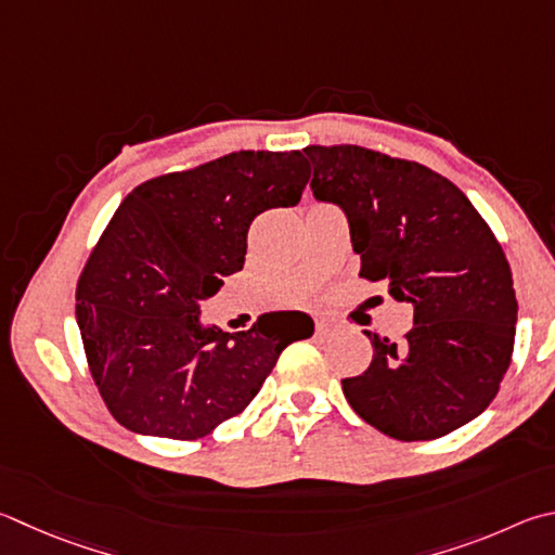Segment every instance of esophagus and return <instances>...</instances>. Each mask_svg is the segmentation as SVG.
Returning a JSON list of instances; mask_svg holds the SVG:
<instances>
[{
    "label": "esophagus",
    "mask_w": 555,
    "mask_h": 555,
    "mask_svg": "<svg viewBox=\"0 0 555 555\" xmlns=\"http://www.w3.org/2000/svg\"><path fill=\"white\" fill-rule=\"evenodd\" d=\"M315 327H318V332H327L330 330V322L327 320H318Z\"/></svg>",
    "instance_id": "34e87169"
}]
</instances>
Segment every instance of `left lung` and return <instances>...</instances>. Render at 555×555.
<instances>
[{
  "label": "left lung",
  "instance_id": "8db88e82",
  "mask_svg": "<svg viewBox=\"0 0 555 555\" xmlns=\"http://www.w3.org/2000/svg\"><path fill=\"white\" fill-rule=\"evenodd\" d=\"M312 196L345 210L359 276L415 308L405 339L364 330L374 359L341 380L361 420L400 441L444 437L498 396L515 349L505 251L466 194L410 159L359 145H308Z\"/></svg>",
  "mask_w": 555,
  "mask_h": 555
}]
</instances>
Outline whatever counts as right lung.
Listing matches in <instances>:
<instances>
[{
	"mask_svg": "<svg viewBox=\"0 0 555 555\" xmlns=\"http://www.w3.org/2000/svg\"><path fill=\"white\" fill-rule=\"evenodd\" d=\"M310 179L300 150H240L135 186L77 281V325L111 415L145 437L201 439L243 412L291 341L312 335L300 310L243 332L201 322V304L243 269L247 230L296 206Z\"/></svg>",
	"mask_w": 555,
	"mask_h": 555,
	"instance_id": "obj_1",
	"label": "right lung"
}]
</instances>
